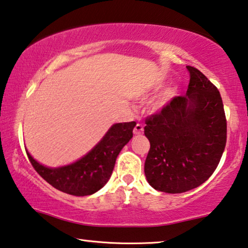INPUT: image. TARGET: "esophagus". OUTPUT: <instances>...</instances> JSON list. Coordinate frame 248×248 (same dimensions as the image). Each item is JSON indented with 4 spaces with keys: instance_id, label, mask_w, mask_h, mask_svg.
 I'll list each match as a JSON object with an SVG mask.
<instances>
[{
    "instance_id": "34e87169",
    "label": "esophagus",
    "mask_w": 248,
    "mask_h": 248,
    "mask_svg": "<svg viewBox=\"0 0 248 248\" xmlns=\"http://www.w3.org/2000/svg\"><path fill=\"white\" fill-rule=\"evenodd\" d=\"M142 132H143L142 124H137L135 125V128H134V134H135V135H141Z\"/></svg>"
}]
</instances>
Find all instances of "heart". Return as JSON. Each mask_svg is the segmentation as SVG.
I'll return each instance as SVG.
<instances>
[{"instance_id":"b5f03b06","label":"heart","mask_w":248,"mask_h":248,"mask_svg":"<svg viewBox=\"0 0 248 248\" xmlns=\"http://www.w3.org/2000/svg\"><path fill=\"white\" fill-rule=\"evenodd\" d=\"M175 92H176L175 89H169V90H168L167 92H166L165 98H166V99H167V98H170L171 95L175 94ZM162 103H164V102H159V103H158V105L156 106V108L158 109V108H160V107H162Z\"/></svg>"}]
</instances>
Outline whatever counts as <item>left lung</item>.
<instances>
[{
	"label": "left lung",
	"mask_w": 248,
	"mask_h": 248,
	"mask_svg": "<svg viewBox=\"0 0 248 248\" xmlns=\"http://www.w3.org/2000/svg\"><path fill=\"white\" fill-rule=\"evenodd\" d=\"M189 84L146 119L150 149L145 175L155 189L180 194L204 184L218 166L227 139V121L220 93L206 76L186 66Z\"/></svg>",
	"instance_id": "1"
}]
</instances>
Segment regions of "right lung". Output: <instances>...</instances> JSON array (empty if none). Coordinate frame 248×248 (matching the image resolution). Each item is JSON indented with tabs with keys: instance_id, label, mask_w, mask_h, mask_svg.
Returning <instances> with one entry per match:
<instances>
[{
	"instance_id": "1",
	"label": "right lung",
	"mask_w": 248,
	"mask_h": 248,
	"mask_svg": "<svg viewBox=\"0 0 248 248\" xmlns=\"http://www.w3.org/2000/svg\"><path fill=\"white\" fill-rule=\"evenodd\" d=\"M135 125V121L113 124L86 156L64 167H44L28 151L27 155L35 171L55 189L73 196L91 195L109 180L118 155L132 138Z\"/></svg>"
}]
</instances>
